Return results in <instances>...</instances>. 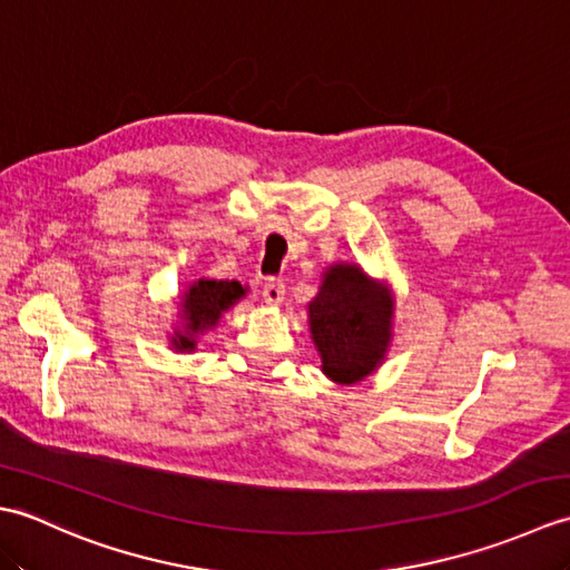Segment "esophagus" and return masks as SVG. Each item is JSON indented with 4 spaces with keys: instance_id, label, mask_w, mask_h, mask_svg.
<instances>
[{
    "instance_id": "obj_1",
    "label": "esophagus",
    "mask_w": 570,
    "mask_h": 570,
    "mask_svg": "<svg viewBox=\"0 0 570 570\" xmlns=\"http://www.w3.org/2000/svg\"><path fill=\"white\" fill-rule=\"evenodd\" d=\"M284 294H286V286H284V282L282 278H269V282L264 284V288H262V296H264V301L269 306H278L284 301Z\"/></svg>"
}]
</instances>
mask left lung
<instances>
[{
	"label": "left lung",
	"mask_w": 570,
	"mask_h": 570,
	"mask_svg": "<svg viewBox=\"0 0 570 570\" xmlns=\"http://www.w3.org/2000/svg\"><path fill=\"white\" fill-rule=\"evenodd\" d=\"M394 292L357 262L325 266L318 294L308 301L311 341L321 372L353 386L382 367L394 337Z\"/></svg>",
	"instance_id": "obj_1"
}]
</instances>
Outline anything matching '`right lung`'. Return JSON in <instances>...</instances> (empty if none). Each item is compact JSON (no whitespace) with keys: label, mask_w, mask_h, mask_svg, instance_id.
Returning <instances> with one entry per match:
<instances>
[{"label":"right lung","mask_w":570,"mask_h":570,"mask_svg":"<svg viewBox=\"0 0 570 570\" xmlns=\"http://www.w3.org/2000/svg\"><path fill=\"white\" fill-rule=\"evenodd\" d=\"M249 288L229 278L200 276L176 296L174 331H168V345L176 353H196L198 341L220 323L223 313L239 304Z\"/></svg>","instance_id":"1"}]
</instances>
